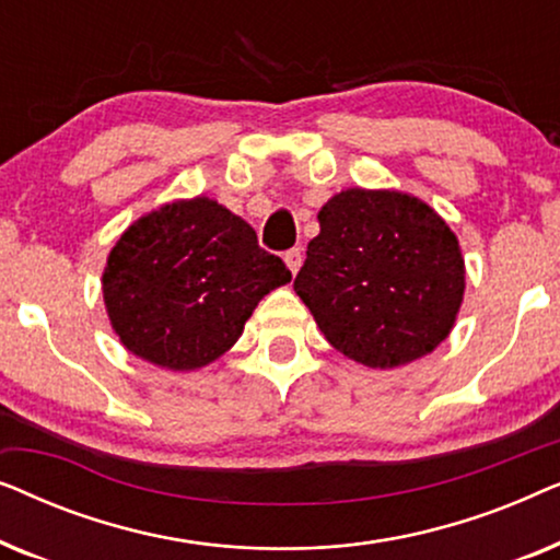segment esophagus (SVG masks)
<instances>
[{
  "label": "esophagus",
  "mask_w": 560,
  "mask_h": 560,
  "mask_svg": "<svg viewBox=\"0 0 560 560\" xmlns=\"http://www.w3.org/2000/svg\"><path fill=\"white\" fill-rule=\"evenodd\" d=\"M285 265H288V270L293 272V275H298V270H301V265H303V252L301 249H290V252H285Z\"/></svg>",
  "instance_id": "1"
}]
</instances>
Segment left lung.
Listing matches in <instances>:
<instances>
[{"instance_id": "obj_1", "label": "left lung", "mask_w": 560, "mask_h": 560, "mask_svg": "<svg viewBox=\"0 0 560 560\" xmlns=\"http://www.w3.org/2000/svg\"><path fill=\"white\" fill-rule=\"evenodd\" d=\"M295 293L334 349L372 370L431 354L464 301L456 234L400 190L349 188L318 211Z\"/></svg>"}]
</instances>
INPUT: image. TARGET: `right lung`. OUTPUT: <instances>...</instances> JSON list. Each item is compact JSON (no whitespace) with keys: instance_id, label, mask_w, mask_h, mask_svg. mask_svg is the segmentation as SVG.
<instances>
[{"instance_id":"1","label":"right lung","mask_w":560,"mask_h":560,"mask_svg":"<svg viewBox=\"0 0 560 560\" xmlns=\"http://www.w3.org/2000/svg\"><path fill=\"white\" fill-rule=\"evenodd\" d=\"M290 278L247 221L198 196L137 219L109 252L102 290L132 354L188 372L232 349L257 303Z\"/></svg>"}]
</instances>
